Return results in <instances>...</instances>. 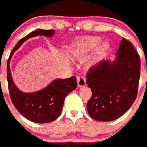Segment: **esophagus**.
<instances>
[{
  "label": "esophagus",
  "instance_id": "esophagus-1",
  "mask_svg": "<svg viewBox=\"0 0 147 147\" xmlns=\"http://www.w3.org/2000/svg\"><path fill=\"white\" fill-rule=\"evenodd\" d=\"M77 82H78V86L79 88H81L86 86V79L83 77H79V78H78Z\"/></svg>",
  "mask_w": 147,
  "mask_h": 147
}]
</instances>
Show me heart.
<instances>
[{
  "label": "heart",
  "mask_w": 147,
  "mask_h": 147,
  "mask_svg": "<svg viewBox=\"0 0 147 147\" xmlns=\"http://www.w3.org/2000/svg\"><path fill=\"white\" fill-rule=\"evenodd\" d=\"M101 39L99 37H84L75 43L72 49V56L74 58L83 59L90 54L94 50L88 65L91 66L99 62L105 58L110 50V43L104 41L99 45Z\"/></svg>",
  "instance_id": "1"
}]
</instances>
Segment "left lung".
Instances as JSON below:
<instances>
[{"mask_svg": "<svg viewBox=\"0 0 147 147\" xmlns=\"http://www.w3.org/2000/svg\"><path fill=\"white\" fill-rule=\"evenodd\" d=\"M114 61L103 59L90 67L86 83L92 91L87 103L90 117L101 122L117 120L137 96L141 71L139 55L124 38Z\"/></svg>", "mask_w": 147, "mask_h": 147, "instance_id": "obj_1", "label": "left lung"}]
</instances>
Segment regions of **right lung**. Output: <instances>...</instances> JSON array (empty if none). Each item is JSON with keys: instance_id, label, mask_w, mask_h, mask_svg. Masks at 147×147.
Masks as SVG:
<instances>
[{"instance_id": "1", "label": "right lung", "mask_w": 147, "mask_h": 147, "mask_svg": "<svg viewBox=\"0 0 147 147\" xmlns=\"http://www.w3.org/2000/svg\"><path fill=\"white\" fill-rule=\"evenodd\" d=\"M54 30L38 29L19 41L12 50L7 62V80L9 94L13 105L27 120L36 123H48L57 120L61 113L66 96L77 88L75 77L55 79L46 87L32 93H25L15 85L10 69L11 59L14 52L28 39L42 36L51 38Z\"/></svg>"}]
</instances>
